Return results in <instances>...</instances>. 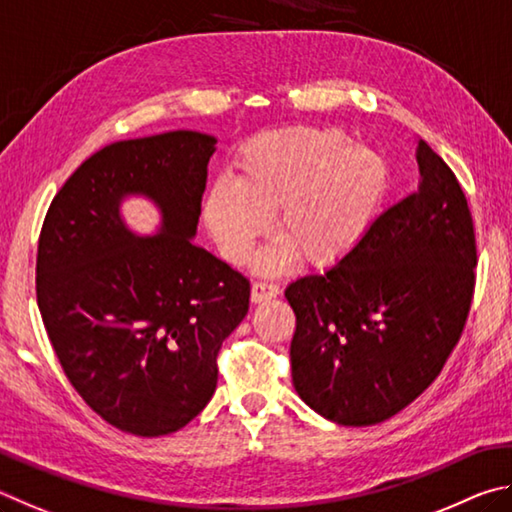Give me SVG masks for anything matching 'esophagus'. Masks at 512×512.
Listing matches in <instances>:
<instances>
[{
    "instance_id": "obj_1",
    "label": "esophagus",
    "mask_w": 512,
    "mask_h": 512,
    "mask_svg": "<svg viewBox=\"0 0 512 512\" xmlns=\"http://www.w3.org/2000/svg\"><path fill=\"white\" fill-rule=\"evenodd\" d=\"M279 292H281L279 285L265 283V281H256L254 285H251V301H254V303L270 301V299H274Z\"/></svg>"
}]
</instances>
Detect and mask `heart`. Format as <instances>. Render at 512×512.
I'll use <instances>...</instances> for the list:
<instances>
[{"label": "heart", "instance_id": "obj_1", "mask_svg": "<svg viewBox=\"0 0 512 512\" xmlns=\"http://www.w3.org/2000/svg\"><path fill=\"white\" fill-rule=\"evenodd\" d=\"M389 188L391 166L380 150L348 143L339 128H285L238 152L231 184L211 186L202 218L231 263L247 261L276 213L281 238L258 256L256 270L279 274L299 256L330 267L362 245Z\"/></svg>", "mask_w": 512, "mask_h": 512}]
</instances>
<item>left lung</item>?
<instances>
[{"label": "left lung", "mask_w": 512, "mask_h": 512, "mask_svg": "<svg viewBox=\"0 0 512 512\" xmlns=\"http://www.w3.org/2000/svg\"><path fill=\"white\" fill-rule=\"evenodd\" d=\"M418 191L378 215L362 245L285 290L297 315L294 389L337 425L396 416L441 373L468 319L477 240L450 166L420 139Z\"/></svg>", "instance_id": "obj_1"}]
</instances>
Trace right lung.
<instances>
[{"label": "right lung", "mask_w": 512, "mask_h": 512, "mask_svg": "<svg viewBox=\"0 0 512 512\" xmlns=\"http://www.w3.org/2000/svg\"><path fill=\"white\" fill-rule=\"evenodd\" d=\"M215 137L116 141L76 168L44 218L35 292L62 371L98 416L134 436L191 423L218 384V351L249 310V281L193 245ZM128 194L162 213L155 237L120 215Z\"/></svg>", "instance_id": "right-lung-1"}]
</instances>
